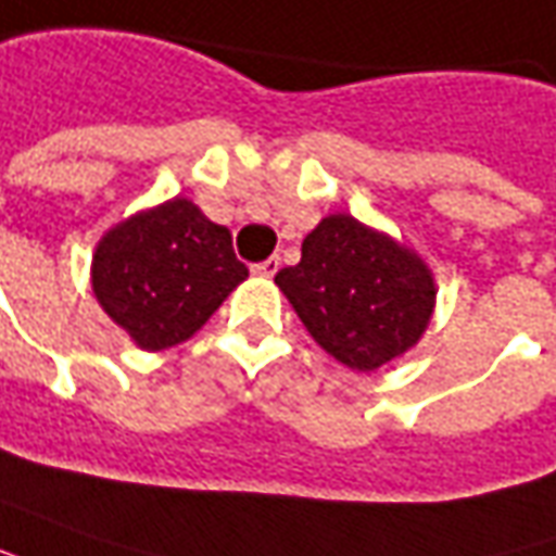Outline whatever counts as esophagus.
Segmentation results:
<instances>
[{
  "label": "esophagus",
  "mask_w": 556,
  "mask_h": 556,
  "mask_svg": "<svg viewBox=\"0 0 556 556\" xmlns=\"http://www.w3.org/2000/svg\"><path fill=\"white\" fill-rule=\"evenodd\" d=\"M277 270H279V258H277V255H270L267 262L255 264V267H252V274H255V277H267V279L274 277Z\"/></svg>",
  "instance_id": "34e87169"
}]
</instances>
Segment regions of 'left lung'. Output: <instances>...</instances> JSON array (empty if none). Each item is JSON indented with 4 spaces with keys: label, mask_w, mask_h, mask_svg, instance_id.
<instances>
[{
    "label": "left lung",
    "mask_w": 556,
    "mask_h": 556,
    "mask_svg": "<svg viewBox=\"0 0 556 556\" xmlns=\"http://www.w3.org/2000/svg\"><path fill=\"white\" fill-rule=\"evenodd\" d=\"M309 338L353 371L414 350L435 313V274L414 249L346 213L326 215L277 274Z\"/></svg>",
    "instance_id": "1"
}]
</instances>
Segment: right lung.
<instances>
[{
  "mask_svg": "<svg viewBox=\"0 0 556 556\" xmlns=\"http://www.w3.org/2000/svg\"><path fill=\"white\" fill-rule=\"evenodd\" d=\"M247 277L230 230L188 198L164 200L118 222L100 237L90 262L93 298L146 353L194 338Z\"/></svg>",
  "mask_w": 556,
  "mask_h": 556,
  "instance_id": "obj_1",
  "label": "right lung"
}]
</instances>
